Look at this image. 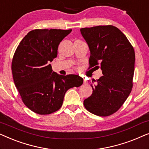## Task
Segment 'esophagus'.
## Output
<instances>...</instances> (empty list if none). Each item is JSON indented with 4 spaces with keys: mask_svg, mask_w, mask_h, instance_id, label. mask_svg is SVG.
<instances>
[{
    "mask_svg": "<svg viewBox=\"0 0 149 149\" xmlns=\"http://www.w3.org/2000/svg\"><path fill=\"white\" fill-rule=\"evenodd\" d=\"M83 82H84V83H87V81L85 80V79H84V81H83Z\"/></svg>",
    "mask_w": 149,
    "mask_h": 149,
    "instance_id": "1",
    "label": "esophagus"
}]
</instances>
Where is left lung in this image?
<instances>
[{
  "instance_id": "obj_1",
  "label": "left lung",
  "mask_w": 149,
  "mask_h": 149,
  "mask_svg": "<svg viewBox=\"0 0 149 149\" xmlns=\"http://www.w3.org/2000/svg\"><path fill=\"white\" fill-rule=\"evenodd\" d=\"M91 52L89 68L102 70L103 76L83 102L87 111L102 117L113 115L123 104L133 87L135 52L126 36L115 26L81 28Z\"/></svg>"
}]
</instances>
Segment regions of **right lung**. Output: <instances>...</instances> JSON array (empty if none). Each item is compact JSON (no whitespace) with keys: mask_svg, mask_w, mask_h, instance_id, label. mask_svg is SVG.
Segmentation results:
<instances>
[{"mask_svg":"<svg viewBox=\"0 0 149 149\" xmlns=\"http://www.w3.org/2000/svg\"><path fill=\"white\" fill-rule=\"evenodd\" d=\"M72 30L35 29L19 42L11 63L15 87L22 102L34 113L49 115L62 107L64 95L81 86L78 75L66 76L53 72L50 62L58 55L60 42Z\"/></svg>","mask_w":149,"mask_h":149,"instance_id":"1","label":"right lung"}]
</instances>
